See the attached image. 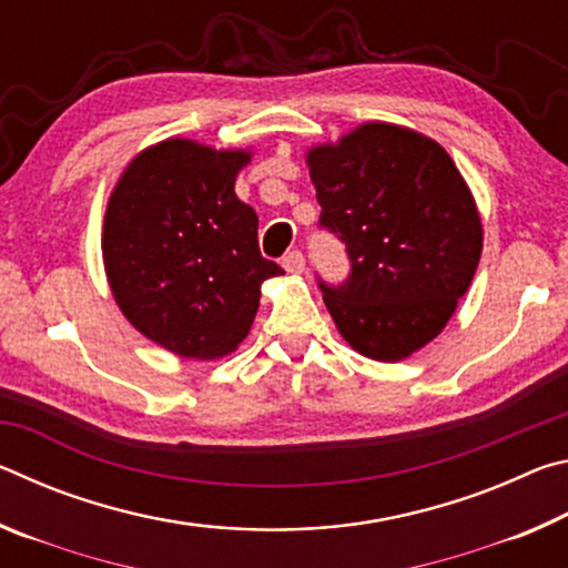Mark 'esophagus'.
Instances as JSON below:
<instances>
[{
  "instance_id": "obj_1",
  "label": "esophagus",
  "mask_w": 568,
  "mask_h": 568,
  "mask_svg": "<svg viewBox=\"0 0 568 568\" xmlns=\"http://www.w3.org/2000/svg\"><path fill=\"white\" fill-rule=\"evenodd\" d=\"M283 267L287 273H303L305 255L301 253V250H291V253H285V257H283Z\"/></svg>"
}]
</instances>
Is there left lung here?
Segmentation results:
<instances>
[{"label":"left lung","instance_id":"left-lung-1","mask_svg":"<svg viewBox=\"0 0 568 568\" xmlns=\"http://www.w3.org/2000/svg\"><path fill=\"white\" fill-rule=\"evenodd\" d=\"M321 227L351 261L341 285L318 277L353 351L403 361L444 331L478 267L484 230L448 152L426 134L368 122L307 152Z\"/></svg>","mask_w":568,"mask_h":568}]
</instances>
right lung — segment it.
<instances>
[{
    "label": "right lung",
    "mask_w": 568,
    "mask_h": 568,
    "mask_svg": "<svg viewBox=\"0 0 568 568\" xmlns=\"http://www.w3.org/2000/svg\"><path fill=\"white\" fill-rule=\"evenodd\" d=\"M245 150L172 138L142 150L110 195L102 257L114 301L134 328L182 358L237 348L283 275L257 247V215L235 195Z\"/></svg>",
    "instance_id": "right-lung-1"
}]
</instances>
